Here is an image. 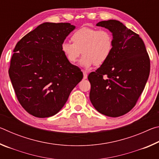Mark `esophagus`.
<instances>
[{"instance_id": "34e87169", "label": "esophagus", "mask_w": 159, "mask_h": 159, "mask_svg": "<svg viewBox=\"0 0 159 159\" xmlns=\"http://www.w3.org/2000/svg\"><path fill=\"white\" fill-rule=\"evenodd\" d=\"M83 79H87V78H88V74H87V72L85 71H83Z\"/></svg>"}]
</instances>
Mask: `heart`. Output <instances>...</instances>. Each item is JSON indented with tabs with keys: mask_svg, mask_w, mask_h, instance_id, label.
<instances>
[{
	"mask_svg": "<svg viewBox=\"0 0 159 159\" xmlns=\"http://www.w3.org/2000/svg\"><path fill=\"white\" fill-rule=\"evenodd\" d=\"M71 39L73 43L64 42L61 52L71 64L76 62L81 53L83 56L80 64L85 68L107 62L114 48L113 36L107 30L83 26L75 31Z\"/></svg>",
	"mask_w": 159,
	"mask_h": 159,
	"instance_id": "b5f03b06",
	"label": "heart"
}]
</instances>
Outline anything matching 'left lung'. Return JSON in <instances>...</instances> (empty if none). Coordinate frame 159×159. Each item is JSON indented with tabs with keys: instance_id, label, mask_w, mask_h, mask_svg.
I'll return each instance as SVG.
<instances>
[{
	"instance_id": "8db88e82",
	"label": "left lung",
	"mask_w": 159,
	"mask_h": 159,
	"mask_svg": "<svg viewBox=\"0 0 159 159\" xmlns=\"http://www.w3.org/2000/svg\"><path fill=\"white\" fill-rule=\"evenodd\" d=\"M98 26L111 32L114 48L107 62L88 75L90 99L101 114L118 117L135 106L150 72V60L138 34L120 22L99 21Z\"/></svg>"
}]
</instances>
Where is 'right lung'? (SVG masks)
Returning <instances> with one entry per match:
<instances>
[{"label":"right lung","mask_w":159,"mask_h":159,"mask_svg":"<svg viewBox=\"0 0 159 159\" xmlns=\"http://www.w3.org/2000/svg\"><path fill=\"white\" fill-rule=\"evenodd\" d=\"M75 27L69 23H43L16 45L9 76L19 102L34 116L55 115L83 79V72L61 50Z\"/></svg>","instance_id":"1"}]
</instances>
